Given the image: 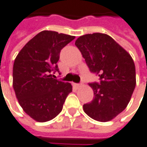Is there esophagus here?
<instances>
[{
    "label": "esophagus",
    "mask_w": 147,
    "mask_h": 147,
    "mask_svg": "<svg viewBox=\"0 0 147 147\" xmlns=\"http://www.w3.org/2000/svg\"><path fill=\"white\" fill-rule=\"evenodd\" d=\"M73 86L75 88H79L81 86V84H76V83H73Z\"/></svg>",
    "instance_id": "34e87169"
}]
</instances>
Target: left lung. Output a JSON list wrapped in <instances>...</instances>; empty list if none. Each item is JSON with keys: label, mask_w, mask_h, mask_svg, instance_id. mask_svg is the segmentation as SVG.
<instances>
[{"label": "left lung", "mask_w": 147, "mask_h": 147, "mask_svg": "<svg viewBox=\"0 0 147 147\" xmlns=\"http://www.w3.org/2000/svg\"><path fill=\"white\" fill-rule=\"evenodd\" d=\"M75 45L90 71L99 74L100 79V84H89L94 98L83 105V110L96 121H111L127 107L136 87L133 59L112 37L103 33L82 36Z\"/></svg>", "instance_id": "1"}]
</instances>
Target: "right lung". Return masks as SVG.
Segmentation results:
<instances>
[{"mask_svg": "<svg viewBox=\"0 0 147 147\" xmlns=\"http://www.w3.org/2000/svg\"><path fill=\"white\" fill-rule=\"evenodd\" d=\"M74 36L42 30L30 40L16 56L13 65V88L23 111L33 120L46 122L61 111L72 86L52 78L62 48Z\"/></svg>", "mask_w": 147, "mask_h": 147, "instance_id": "1", "label": "right lung"}]
</instances>
